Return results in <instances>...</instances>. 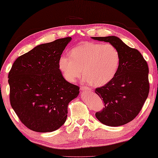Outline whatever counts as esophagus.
Masks as SVG:
<instances>
[{
    "label": "esophagus",
    "instance_id": "1",
    "mask_svg": "<svg viewBox=\"0 0 158 158\" xmlns=\"http://www.w3.org/2000/svg\"><path fill=\"white\" fill-rule=\"evenodd\" d=\"M81 89L82 90V91H87V90H90L89 87H87V86H81Z\"/></svg>",
    "mask_w": 158,
    "mask_h": 158
}]
</instances>
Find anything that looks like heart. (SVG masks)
<instances>
[{
  "instance_id": "1",
  "label": "heart",
  "mask_w": 158,
  "mask_h": 158,
  "mask_svg": "<svg viewBox=\"0 0 158 158\" xmlns=\"http://www.w3.org/2000/svg\"><path fill=\"white\" fill-rule=\"evenodd\" d=\"M120 64V54L110 43H84L73 48L70 55L59 59V69L66 81L74 82L81 76L94 86L108 84L117 74Z\"/></svg>"
}]
</instances>
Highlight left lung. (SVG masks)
I'll use <instances>...</instances> for the list:
<instances>
[{"instance_id":"1","label":"left lung","mask_w":158,"mask_h":158,"mask_svg":"<svg viewBox=\"0 0 158 158\" xmlns=\"http://www.w3.org/2000/svg\"><path fill=\"white\" fill-rule=\"evenodd\" d=\"M115 45L120 54V64L116 76L95 92L104 102L95 116L103 125L121 126L134 120L148 96V66L139 51L129 47L116 36L92 37Z\"/></svg>"}]
</instances>
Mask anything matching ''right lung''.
I'll return each mask as SVG.
<instances>
[{
    "instance_id": "1",
    "label": "right lung",
    "mask_w": 158,
    "mask_h": 158,
    "mask_svg": "<svg viewBox=\"0 0 158 158\" xmlns=\"http://www.w3.org/2000/svg\"><path fill=\"white\" fill-rule=\"evenodd\" d=\"M71 37L41 44L18 57L8 74L10 102L27 128L55 131L66 122L69 102L80 87L64 78L59 59Z\"/></svg>"
}]
</instances>
